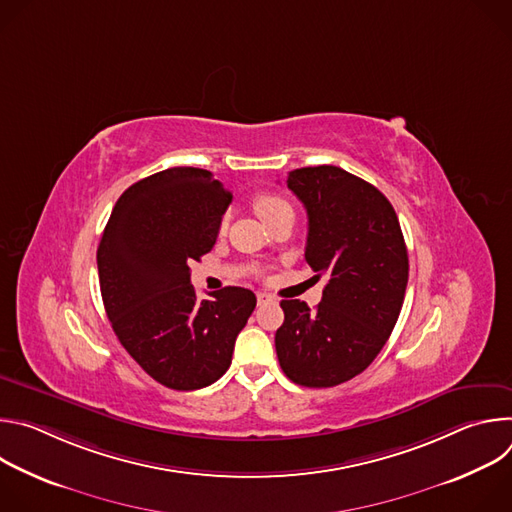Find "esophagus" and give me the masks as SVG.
<instances>
[{
	"instance_id": "34e87169",
	"label": "esophagus",
	"mask_w": 512,
	"mask_h": 512,
	"mask_svg": "<svg viewBox=\"0 0 512 512\" xmlns=\"http://www.w3.org/2000/svg\"><path fill=\"white\" fill-rule=\"evenodd\" d=\"M257 302H259V306H261V304H267V302H273V296L265 294V291H259V294H257Z\"/></svg>"
}]
</instances>
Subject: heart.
<instances>
[{"instance_id":"obj_1","label":"heart","mask_w":512,"mask_h":512,"mask_svg":"<svg viewBox=\"0 0 512 512\" xmlns=\"http://www.w3.org/2000/svg\"><path fill=\"white\" fill-rule=\"evenodd\" d=\"M253 208H255V212L259 214V218H261L263 223L271 221V218L277 216V214H285V212L294 214V208H291V204L285 198H281V196H277L273 192L257 194L253 198Z\"/></svg>"}]
</instances>
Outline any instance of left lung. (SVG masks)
Instances as JSON below:
<instances>
[{"instance_id":"8db88e82","label":"left lung","mask_w":512,"mask_h":512,"mask_svg":"<svg viewBox=\"0 0 512 512\" xmlns=\"http://www.w3.org/2000/svg\"><path fill=\"white\" fill-rule=\"evenodd\" d=\"M308 212L306 261L326 275L322 302L281 300L275 332L281 371L302 387L360 375L389 340L405 298L409 259L395 208L373 184L336 166L289 172Z\"/></svg>"}]
</instances>
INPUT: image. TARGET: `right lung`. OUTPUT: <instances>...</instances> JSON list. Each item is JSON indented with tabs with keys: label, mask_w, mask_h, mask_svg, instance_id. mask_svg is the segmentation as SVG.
<instances>
[{
	"label": "right lung",
	"mask_w": 512,
	"mask_h": 512,
	"mask_svg": "<svg viewBox=\"0 0 512 512\" xmlns=\"http://www.w3.org/2000/svg\"><path fill=\"white\" fill-rule=\"evenodd\" d=\"M231 198L208 170L158 172L119 196L97 249L101 296L119 342L168 389L221 379L257 304L245 287L198 300L190 283V263L212 249Z\"/></svg>",
	"instance_id": "right-lung-1"
}]
</instances>
